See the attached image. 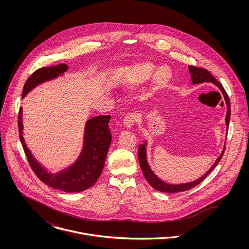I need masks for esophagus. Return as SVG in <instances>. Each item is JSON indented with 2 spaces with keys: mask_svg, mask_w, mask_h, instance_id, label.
<instances>
[{
  "mask_svg": "<svg viewBox=\"0 0 249 249\" xmlns=\"http://www.w3.org/2000/svg\"><path fill=\"white\" fill-rule=\"evenodd\" d=\"M136 119H137V116L134 114V113H131V114H128L124 117V126L127 127V128H131L135 122H136Z\"/></svg>",
  "mask_w": 249,
  "mask_h": 249,
  "instance_id": "34e87169",
  "label": "esophagus"
}]
</instances>
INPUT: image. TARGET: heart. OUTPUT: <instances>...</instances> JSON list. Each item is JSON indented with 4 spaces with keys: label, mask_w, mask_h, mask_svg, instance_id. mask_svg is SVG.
<instances>
[{
    "label": "heart",
    "mask_w": 249,
    "mask_h": 249,
    "mask_svg": "<svg viewBox=\"0 0 249 249\" xmlns=\"http://www.w3.org/2000/svg\"><path fill=\"white\" fill-rule=\"evenodd\" d=\"M152 78L155 90H162L172 83L173 73L167 66L157 69V66L148 61L137 62L128 67L123 76V83L127 89H137Z\"/></svg>",
    "instance_id": "heart-1"
}]
</instances>
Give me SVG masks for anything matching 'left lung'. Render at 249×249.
<instances>
[{"label":"left lung","mask_w":249,"mask_h":249,"mask_svg":"<svg viewBox=\"0 0 249 249\" xmlns=\"http://www.w3.org/2000/svg\"><path fill=\"white\" fill-rule=\"evenodd\" d=\"M189 71L191 72V79H192V83L193 84H200L203 82H211L214 84L221 92V94L223 95L226 107H227V112H226V117H225V124H226V128L228 129L229 127V121H230V116H231V109H230V102H229V98L227 93L225 92L223 86L213 77L212 73L210 71L202 69V68H198V67H195V66H189ZM226 135H227V130H226ZM146 142H143V143L140 144L139 146V150H138V157H139V162H140V167L142 169L143 177L146 179V181L150 184V186L152 188H154L157 191H160L162 193H168V194H173V193H178V192H184V191H188L190 189H193L194 187L197 186L199 183H201L205 178L209 176V174L213 171L214 167L219 163L224 150H225V145L220 153V155L217 157V159L215 160V162L213 163V166L209 169L208 172H206V174L204 176H202L201 178L194 180L192 182H187V183H182V184H170L167 183L163 180H161L158 178L150 169L148 163H147V159H146Z\"/></svg>","instance_id":"left-lung-1"}]
</instances>
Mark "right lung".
Segmentation results:
<instances>
[{
    "label": "right lung",
    "mask_w": 249,
    "mask_h": 249,
    "mask_svg": "<svg viewBox=\"0 0 249 249\" xmlns=\"http://www.w3.org/2000/svg\"><path fill=\"white\" fill-rule=\"evenodd\" d=\"M68 68L66 64H58L56 66L43 67L36 70L25 83L22 98H25L28 93L39 84L63 75ZM22 114L23 110L22 107H20L18 115L20 140L30 166L37 178L48 186L66 193L82 192L92 187L97 182L103 173L107 152L112 140L108 128V124L111 119L110 115L93 117L86 122L83 146L78 158L68 168L56 174H52L37 162L25 142L23 137Z\"/></svg>",
    "instance_id": "obj_1"
}]
</instances>
